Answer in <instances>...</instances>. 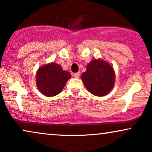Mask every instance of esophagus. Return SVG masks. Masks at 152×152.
I'll use <instances>...</instances> for the list:
<instances>
[{"label": "esophagus", "mask_w": 152, "mask_h": 152, "mask_svg": "<svg viewBox=\"0 0 152 152\" xmlns=\"http://www.w3.org/2000/svg\"><path fill=\"white\" fill-rule=\"evenodd\" d=\"M80 76V72H75V73H74V77L75 78H79Z\"/></svg>", "instance_id": "obj_1"}]
</instances>
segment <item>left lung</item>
<instances>
[{"label":"left lung","instance_id":"1","mask_svg":"<svg viewBox=\"0 0 152 152\" xmlns=\"http://www.w3.org/2000/svg\"><path fill=\"white\" fill-rule=\"evenodd\" d=\"M81 79L91 94L102 97L112 90L115 76L113 66L104 60L99 59L91 61Z\"/></svg>","mask_w":152,"mask_h":152}]
</instances>
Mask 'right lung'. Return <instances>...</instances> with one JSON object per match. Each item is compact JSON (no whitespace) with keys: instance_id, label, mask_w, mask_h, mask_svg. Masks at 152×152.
Here are the masks:
<instances>
[{"instance_id":"right-lung-1","label":"right lung","mask_w":152,"mask_h":152,"mask_svg":"<svg viewBox=\"0 0 152 152\" xmlns=\"http://www.w3.org/2000/svg\"><path fill=\"white\" fill-rule=\"evenodd\" d=\"M71 75L66 70H63L59 64L50 63L41 66L36 74L37 88L43 95L53 97L63 90Z\"/></svg>"}]
</instances>
